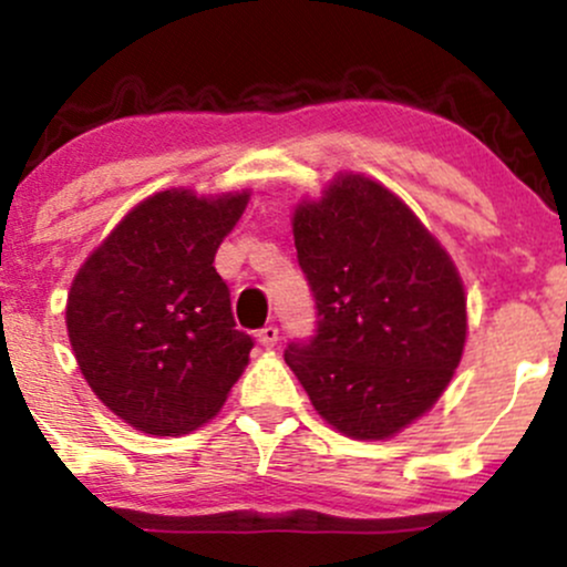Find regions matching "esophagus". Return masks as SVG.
<instances>
[{
    "label": "esophagus",
    "mask_w": 567,
    "mask_h": 567,
    "mask_svg": "<svg viewBox=\"0 0 567 567\" xmlns=\"http://www.w3.org/2000/svg\"><path fill=\"white\" fill-rule=\"evenodd\" d=\"M277 341H279L277 324H266V328L258 330V343H261L264 349H275Z\"/></svg>",
    "instance_id": "34e87169"
}]
</instances>
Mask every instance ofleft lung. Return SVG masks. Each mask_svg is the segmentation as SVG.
Returning a JSON list of instances; mask_svg holds the SVG:
<instances>
[{
	"label": "left lung",
	"instance_id": "left-lung-1",
	"mask_svg": "<svg viewBox=\"0 0 567 567\" xmlns=\"http://www.w3.org/2000/svg\"><path fill=\"white\" fill-rule=\"evenodd\" d=\"M317 336L285 349L311 405L354 440H386L426 413L466 343L458 269L379 181L338 173L292 213Z\"/></svg>",
	"mask_w": 567,
	"mask_h": 567
}]
</instances>
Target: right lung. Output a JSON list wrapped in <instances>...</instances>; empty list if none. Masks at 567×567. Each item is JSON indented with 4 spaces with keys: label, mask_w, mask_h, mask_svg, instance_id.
<instances>
[{
    "label": "right lung",
    "mask_w": 567,
    "mask_h": 567,
    "mask_svg": "<svg viewBox=\"0 0 567 567\" xmlns=\"http://www.w3.org/2000/svg\"><path fill=\"white\" fill-rule=\"evenodd\" d=\"M250 192L167 188L138 202L80 266L66 301L76 365L97 400L138 432L178 437L210 421L247 365L216 271Z\"/></svg>",
    "instance_id": "add662e5"
}]
</instances>
